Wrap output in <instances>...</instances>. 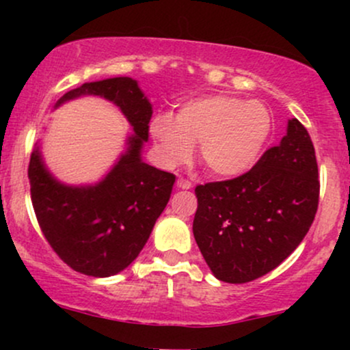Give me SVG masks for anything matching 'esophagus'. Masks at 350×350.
I'll use <instances>...</instances> for the list:
<instances>
[{"label":"esophagus","instance_id":"obj_1","mask_svg":"<svg viewBox=\"0 0 350 350\" xmlns=\"http://www.w3.org/2000/svg\"><path fill=\"white\" fill-rule=\"evenodd\" d=\"M178 187L179 189H191L192 184L189 183V180H186V179H178Z\"/></svg>","mask_w":350,"mask_h":350}]
</instances>
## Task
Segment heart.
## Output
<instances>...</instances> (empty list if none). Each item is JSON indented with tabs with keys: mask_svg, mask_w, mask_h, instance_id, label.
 Masks as SVG:
<instances>
[{
	"mask_svg": "<svg viewBox=\"0 0 350 350\" xmlns=\"http://www.w3.org/2000/svg\"><path fill=\"white\" fill-rule=\"evenodd\" d=\"M150 130L167 167L187 163L199 143V159L211 174L240 178L262 158L273 118L256 100L206 95L183 103L176 118L156 115Z\"/></svg>",
	"mask_w": 350,
	"mask_h": 350,
	"instance_id": "heart-1",
	"label": "heart"
}]
</instances>
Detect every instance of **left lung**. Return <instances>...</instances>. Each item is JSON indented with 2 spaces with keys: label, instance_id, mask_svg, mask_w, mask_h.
Returning a JSON list of instances; mask_svg holds the SVG:
<instances>
[{
  "label": "left lung",
  "instance_id": "left-lung-1",
  "mask_svg": "<svg viewBox=\"0 0 350 350\" xmlns=\"http://www.w3.org/2000/svg\"><path fill=\"white\" fill-rule=\"evenodd\" d=\"M192 232L217 280L248 283L275 270L303 242L319 202L316 152L296 118L278 146L240 178L196 187Z\"/></svg>",
  "mask_w": 350,
  "mask_h": 350
}]
</instances>
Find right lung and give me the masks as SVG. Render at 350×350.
<instances>
[{
	"instance_id": "right-lung-1",
	"label": "right lung",
	"mask_w": 350,
	"mask_h": 350,
	"mask_svg": "<svg viewBox=\"0 0 350 350\" xmlns=\"http://www.w3.org/2000/svg\"><path fill=\"white\" fill-rule=\"evenodd\" d=\"M87 95L113 103L133 130L118 161L98 183L72 186L52 176L36 144L27 176L39 227L60 260L83 275L107 278L123 271L143 250L176 176L142 159L152 107L135 79L85 82L62 95L55 108Z\"/></svg>"
}]
</instances>
